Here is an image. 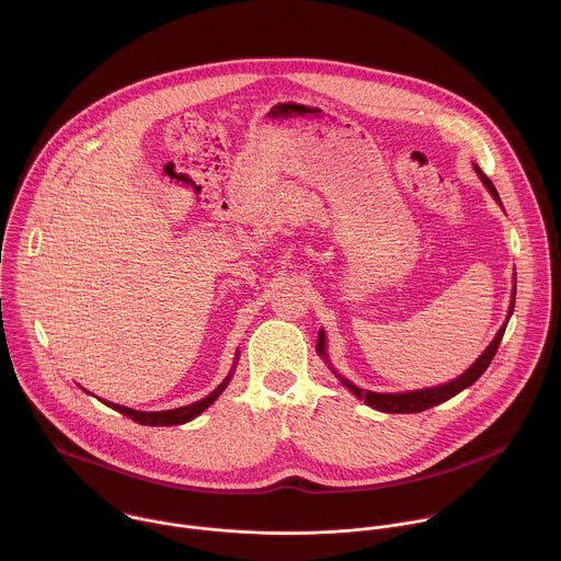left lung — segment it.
I'll use <instances>...</instances> for the list:
<instances>
[{
  "label": "left lung",
  "mask_w": 561,
  "mask_h": 561,
  "mask_svg": "<svg viewBox=\"0 0 561 561\" xmlns=\"http://www.w3.org/2000/svg\"><path fill=\"white\" fill-rule=\"evenodd\" d=\"M474 169L476 173L480 174L482 183L486 185V190L491 192V196L500 203V194H497L495 185L491 183V179H489L486 174L482 173L478 167H474ZM515 282H517V277H515ZM515 295H517V284H515V290H513V302H511L508 318H511V313H513V309H515ZM506 324H508V320L504 322V327L497 331L495 340H493V342L489 344V347L480 354V358L476 360L474 365H472L466 374H461L457 380H453V382H448V385H442V387L425 388V390H412V392H394V394H390V392H371V390H360V388L354 387L352 382H347V380L342 378V376H337V378H340V380L344 382L345 387L350 388L358 399H365V403H367V405H371V408H376V410H380V412H388V414L423 412V410H430L433 405H437V403H442V401H446V399L455 397V394H457V392H461L463 388L474 385L476 380L484 374V369L489 367V363L493 360V356H495V352H497V347H500V342H502V337H504ZM316 350L327 358V352H324V331H320V335H318V345H316Z\"/></svg>",
  "instance_id": "8db88e82"
}]
</instances>
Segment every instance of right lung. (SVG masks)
Masks as SVG:
<instances>
[{
    "label": "right lung",
    "instance_id": "obj_1",
    "mask_svg": "<svg viewBox=\"0 0 561 561\" xmlns=\"http://www.w3.org/2000/svg\"><path fill=\"white\" fill-rule=\"evenodd\" d=\"M228 382H230V376H228L211 394H207L205 399H201V401H196V403H190V405H183V408H176V410H167V412H138V410H129V408L117 405V403H108V401H104V403L111 405L113 410H117L119 414L128 416V419H131V421L138 423V425L169 427V425H181V423H187V421L196 419L203 410H207V408L216 401L217 397H219V392L228 387Z\"/></svg>",
    "mask_w": 561,
    "mask_h": 561
}]
</instances>
